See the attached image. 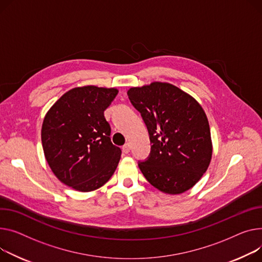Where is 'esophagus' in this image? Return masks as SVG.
Returning <instances> with one entry per match:
<instances>
[{
  "label": "esophagus",
  "instance_id": "1",
  "mask_svg": "<svg viewBox=\"0 0 262 262\" xmlns=\"http://www.w3.org/2000/svg\"><path fill=\"white\" fill-rule=\"evenodd\" d=\"M122 150H123L124 154H128L129 150H130V145H129V143H126V144H124L123 146H122Z\"/></svg>",
  "mask_w": 262,
  "mask_h": 262
}]
</instances>
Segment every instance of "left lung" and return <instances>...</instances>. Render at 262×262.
Returning a JSON list of instances; mask_svg holds the SVG:
<instances>
[{
    "mask_svg": "<svg viewBox=\"0 0 262 262\" xmlns=\"http://www.w3.org/2000/svg\"><path fill=\"white\" fill-rule=\"evenodd\" d=\"M127 95L141 113L152 144L149 158L139 168L162 193H184L201 179L212 160L205 112L194 97L167 82L130 87Z\"/></svg>",
    "mask_w": 262,
    "mask_h": 262,
    "instance_id": "left-lung-1",
    "label": "left lung"
}]
</instances>
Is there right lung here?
<instances>
[{
	"label": "right lung",
	"instance_id": "1",
	"mask_svg": "<svg viewBox=\"0 0 262 262\" xmlns=\"http://www.w3.org/2000/svg\"><path fill=\"white\" fill-rule=\"evenodd\" d=\"M115 87L85 85L66 92L46 113L41 130L45 159L55 176L78 191L105 184L118 166L121 149L111 141L104 117L118 94Z\"/></svg>",
	"mask_w": 262,
	"mask_h": 262
}]
</instances>
